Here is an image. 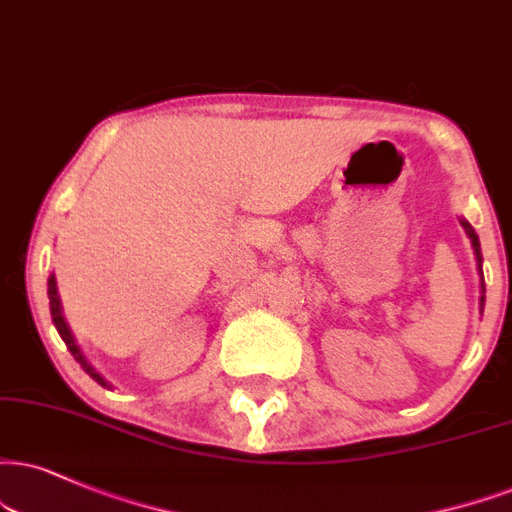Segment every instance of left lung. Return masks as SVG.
Returning a JSON list of instances; mask_svg holds the SVG:
<instances>
[{"label": "left lung", "instance_id": "1", "mask_svg": "<svg viewBox=\"0 0 512 512\" xmlns=\"http://www.w3.org/2000/svg\"><path fill=\"white\" fill-rule=\"evenodd\" d=\"M463 227H465V232H468V237L472 239V246H475L477 261H482V251H479V239H477V235H475V230H472V225L465 223V220H463ZM482 306H484V296H482Z\"/></svg>", "mask_w": 512, "mask_h": 512}]
</instances>
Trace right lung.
Segmentation results:
<instances>
[{
    "label": "right lung",
    "mask_w": 512,
    "mask_h": 512,
    "mask_svg": "<svg viewBox=\"0 0 512 512\" xmlns=\"http://www.w3.org/2000/svg\"><path fill=\"white\" fill-rule=\"evenodd\" d=\"M49 308H52V320H54V325H56V330H59V334H61V339L63 342H66V346H68V351L73 353L75 356V361H78L80 365H82V370L87 372V375L92 377V380H97L99 384H106L104 382V377L99 375V372H94V368L90 363L85 361V356H82L80 353V349H78V344L73 342V337H71V330H68V325H66V320H63V315H61V304H59V292H56V280H54V275L49 277Z\"/></svg>",
    "instance_id": "1"
}]
</instances>
